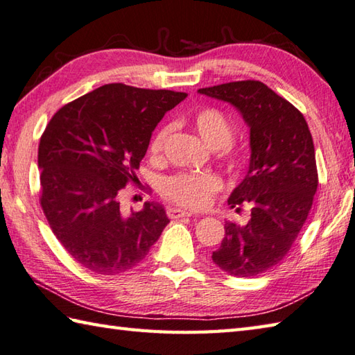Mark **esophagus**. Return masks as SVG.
<instances>
[{
	"instance_id": "esophagus-1",
	"label": "esophagus",
	"mask_w": 355,
	"mask_h": 355,
	"mask_svg": "<svg viewBox=\"0 0 355 355\" xmlns=\"http://www.w3.org/2000/svg\"><path fill=\"white\" fill-rule=\"evenodd\" d=\"M191 212L180 209V207H169L168 209V217L172 220H177V218H182V217H191Z\"/></svg>"
}]
</instances>
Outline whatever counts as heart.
Instances as JSON below:
<instances>
[{
    "label": "heart",
    "instance_id": "obj_1",
    "mask_svg": "<svg viewBox=\"0 0 355 355\" xmlns=\"http://www.w3.org/2000/svg\"><path fill=\"white\" fill-rule=\"evenodd\" d=\"M192 124L198 135L214 149H221L232 166H240L243 157L234 152L231 143L235 130L229 118L217 107H201L192 115ZM172 126L164 124L159 128L149 143V154L159 157L171 134ZM223 189V180L214 172H178L168 177L162 184L163 196L172 203L187 209H205L209 206L215 193Z\"/></svg>",
    "mask_w": 355,
    "mask_h": 355
}]
</instances>
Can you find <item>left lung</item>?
<instances>
[{
    "label": "left lung",
    "instance_id": "left-lung-1",
    "mask_svg": "<svg viewBox=\"0 0 355 355\" xmlns=\"http://www.w3.org/2000/svg\"><path fill=\"white\" fill-rule=\"evenodd\" d=\"M231 103L251 128V162L227 203L251 207L246 225H225L212 260L234 277H257L284 259L308 218L318 186L315 150L303 114L265 83L232 81L198 89Z\"/></svg>",
    "mask_w": 355,
    "mask_h": 355
}]
</instances>
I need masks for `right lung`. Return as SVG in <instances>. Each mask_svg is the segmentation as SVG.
<instances>
[{
    "instance_id": "right-lung-1",
    "label": "right lung",
    "mask_w": 355,
    "mask_h": 355,
    "mask_svg": "<svg viewBox=\"0 0 355 355\" xmlns=\"http://www.w3.org/2000/svg\"><path fill=\"white\" fill-rule=\"evenodd\" d=\"M184 92L104 85L57 110L41 135L40 205L72 259L95 274L137 266L169 223L163 206L123 214L120 197L152 132Z\"/></svg>"
}]
</instances>
